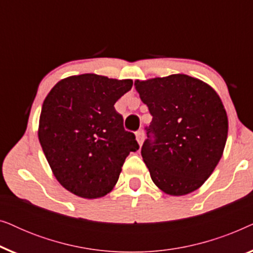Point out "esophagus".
Masks as SVG:
<instances>
[{
	"label": "esophagus",
	"mask_w": 253,
	"mask_h": 253,
	"mask_svg": "<svg viewBox=\"0 0 253 253\" xmlns=\"http://www.w3.org/2000/svg\"><path fill=\"white\" fill-rule=\"evenodd\" d=\"M136 138H137V141L138 144L141 145L144 141V138H145V134H144V131L143 130H138L136 132Z\"/></svg>",
	"instance_id": "esophagus-1"
}]
</instances>
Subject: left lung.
<instances>
[{
    "mask_svg": "<svg viewBox=\"0 0 253 253\" xmlns=\"http://www.w3.org/2000/svg\"><path fill=\"white\" fill-rule=\"evenodd\" d=\"M152 122L141 157L154 184L171 196L195 191L222 157L228 119L216 92L186 75L134 82Z\"/></svg>",
    "mask_w": 253,
    "mask_h": 253,
    "instance_id": "left-lung-1",
    "label": "left lung"
}]
</instances>
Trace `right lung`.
<instances>
[{
  "instance_id": "obj_1",
  "label": "right lung",
  "mask_w": 253,
  "mask_h": 253,
  "mask_svg": "<svg viewBox=\"0 0 253 253\" xmlns=\"http://www.w3.org/2000/svg\"><path fill=\"white\" fill-rule=\"evenodd\" d=\"M132 84L93 74L72 76L44 99L39 141L55 177L74 195L93 199L112 191L126 157L139 148L114 107Z\"/></svg>"
}]
</instances>
